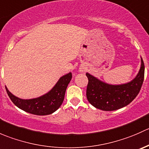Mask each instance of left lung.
I'll use <instances>...</instances> for the list:
<instances>
[{
    "label": "left lung",
    "mask_w": 149,
    "mask_h": 149,
    "mask_svg": "<svg viewBox=\"0 0 149 149\" xmlns=\"http://www.w3.org/2000/svg\"><path fill=\"white\" fill-rule=\"evenodd\" d=\"M143 61L137 76L132 81L122 85H109L86 73L88 79L86 97L91 105L104 111H113L129 104L139 94L144 79Z\"/></svg>",
    "instance_id": "left-lung-1"
}]
</instances>
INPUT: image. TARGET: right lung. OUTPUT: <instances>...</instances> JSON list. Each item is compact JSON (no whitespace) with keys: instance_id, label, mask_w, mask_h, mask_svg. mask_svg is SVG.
Segmentation results:
<instances>
[{"instance_id":"right-lung-1","label":"right lung","mask_w":149,"mask_h":149,"mask_svg":"<svg viewBox=\"0 0 149 149\" xmlns=\"http://www.w3.org/2000/svg\"><path fill=\"white\" fill-rule=\"evenodd\" d=\"M72 79V73L62 76L47 94L31 100H22L15 97L6 87L8 97L16 107L29 113L37 115H47L53 113L63 102L66 88Z\"/></svg>"}]
</instances>
